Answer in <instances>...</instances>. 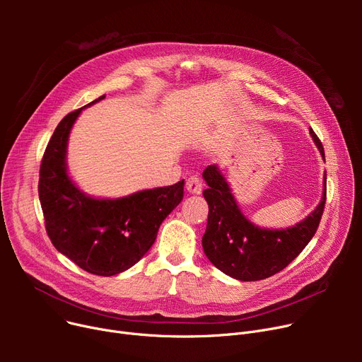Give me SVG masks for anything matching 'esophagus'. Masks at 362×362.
<instances>
[{"label":"esophagus","instance_id":"esophagus-1","mask_svg":"<svg viewBox=\"0 0 362 362\" xmlns=\"http://www.w3.org/2000/svg\"><path fill=\"white\" fill-rule=\"evenodd\" d=\"M186 191L192 195H199L202 192V183L197 176L189 177L186 182Z\"/></svg>","mask_w":362,"mask_h":362}]
</instances>
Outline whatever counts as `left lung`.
<instances>
[{
    "mask_svg": "<svg viewBox=\"0 0 362 362\" xmlns=\"http://www.w3.org/2000/svg\"><path fill=\"white\" fill-rule=\"evenodd\" d=\"M310 135L325 160V148L313 129ZM202 177L208 185L202 192L208 204L202 248L206 258L227 276L240 281L267 279L289 265L317 232L326 204V173L315 210L286 229H265L246 218L217 164L208 165Z\"/></svg>",
    "mask_w": 362,
    "mask_h": 362,
    "instance_id": "obj_1",
    "label": "left lung"
}]
</instances>
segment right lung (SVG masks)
<instances>
[{
	"mask_svg": "<svg viewBox=\"0 0 362 362\" xmlns=\"http://www.w3.org/2000/svg\"><path fill=\"white\" fill-rule=\"evenodd\" d=\"M104 98L67 114L55 127L37 192L55 250L82 270L108 277L126 272L148 252L161 223L183 199L185 180L122 198H95L81 191L67 171L69 136L82 110Z\"/></svg>",
	"mask_w": 362,
	"mask_h": 362,
	"instance_id": "1",
	"label": "right lung"
}]
</instances>
